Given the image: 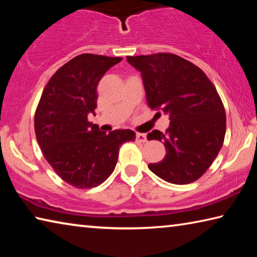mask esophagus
Wrapping results in <instances>:
<instances>
[{"mask_svg":"<svg viewBox=\"0 0 257 257\" xmlns=\"http://www.w3.org/2000/svg\"><path fill=\"white\" fill-rule=\"evenodd\" d=\"M136 141H137L138 143H146V142H147L146 135H145V134L137 133V134H136Z\"/></svg>","mask_w":257,"mask_h":257,"instance_id":"obj_1","label":"esophagus"}]
</instances>
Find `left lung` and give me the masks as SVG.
I'll return each instance as SVG.
<instances>
[{"label":"left lung","mask_w":257,"mask_h":257,"mask_svg":"<svg viewBox=\"0 0 257 257\" xmlns=\"http://www.w3.org/2000/svg\"><path fill=\"white\" fill-rule=\"evenodd\" d=\"M127 61L142 73L149 106L170 119L164 134L147 135L149 141L163 142L167 151L161 162L149 164L150 170L170 184L199 179L219 154L225 135V112L214 85L176 54L127 56Z\"/></svg>","instance_id":"8db88e82"}]
</instances>
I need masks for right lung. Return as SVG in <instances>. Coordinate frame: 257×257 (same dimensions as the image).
Here are the masks:
<instances>
[{
    "label": "right lung",
    "instance_id": "right-lung-1",
    "mask_svg": "<svg viewBox=\"0 0 257 257\" xmlns=\"http://www.w3.org/2000/svg\"><path fill=\"white\" fill-rule=\"evenodd\" d=\"M121 60L89 53L73 58L51 77L35 112L43 155L56 175L76 188L105 181L114 171L121 144L136 138L130 129L101 132L87 119L95 114L99 80Z\"/></svg>",
    "mask_w": 257,
    "mask_h": 257
}]
</instances>
